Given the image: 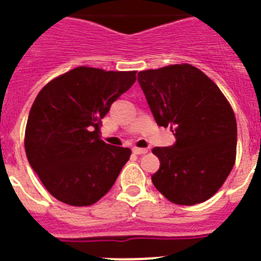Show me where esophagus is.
<instances>
[{"label":"esophagus","instance_id":"esophagus-1","mask_svg":"<svg viewBox=\"0 0 261 261\" xmlns=\"http://www.w3.org/2000/svg\"><path fill=\"white\" fill-rule=\"evenodd\" d=\"M132 151L137 155H141V154H146L147 153V149H142V147H133Z\"/></svg>","mask_w":261,"mask_h":261}]
</instances>
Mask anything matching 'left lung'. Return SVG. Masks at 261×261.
Returning a JSON list of instances; mask_svg holds the SVG:
<instances>
[{
  "label": "left lung",
  "mask_w": 261,
  "mask_h": 261,
  "mask_svg": "<svg viewBox=\"0 0 261 261\" xmlns=\"http://www.w3.org/2000/svg\"><path fill=\"white\" fill-rule=\"evenodd\" d=\"M153 116L176 142L154 147L161 167L151 176L168 201L195 205L220 190L237 156V120L220 87L190 64L138 73Z\"/></svg>",
  "instance_id": "obj_1"
}]
</instances>
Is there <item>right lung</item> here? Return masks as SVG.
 Returning <instances> with one entry per match:
<instances>
[{
	"instance_id": "1",
	"label": "right lung",
	"mask_w": 261,
	"mask_h": 261,
	"mask_svg": "<svg viewBox=\"0 0 261 261\" xmlns=\"http://www.w3.org/2000/svg\"><path fill=\"white\" fill-rule=\"evenodd\" d=\"M136 73L78 66L40 90L27 119L24 149L55 199L89 206L114 186L132 153L100 140V125Z\"/></svg>"
}]
</instances>
